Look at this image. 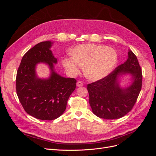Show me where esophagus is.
Segmentation results:
<instances>
[{
	"label": "esophagus",
	"instance_id": "esophagus-1",
	"mask_svg": "<svg viewBox=\"0 0 156 156\" xmlns=\"http://www.w3.org/2000/svg\"><path fill=\"white\" fill-rule=\"evenodd\" d=\"M77 87H82V86H83V83L82 81H78L77 82Z\"/></svg>",
	"mask_w": 156,
	"mask_h": 156
}]
</instances>
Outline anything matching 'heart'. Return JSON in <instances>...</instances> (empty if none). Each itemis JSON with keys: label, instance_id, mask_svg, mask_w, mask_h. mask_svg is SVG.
<instances>
[{"label": "heart", "instance_id": "1", "mask_svg": "<svg viewBox=\"0 0 156 156\" xmlns=\"http://www.w3.org/2000/svg\"><path fill=\"white\" fill-rule=\"evenodd\" d=\"M72 56L64 58L62 64L73 75L77 74L82 66L84 73L91 80L101 79L114 69L118 62V55L115 49L105 45L93 44H82L72 51Z\"/></svg>", "mask_w": 156, "mask_h": 156}]
</instances>
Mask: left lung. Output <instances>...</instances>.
Wrapping results in <instances>:
<instances>
[{
  "instance_id": "left-lung-1",
  "label": "left lung",
  "mask_w": 156,
  "mask_h": 156,
  "mask_svg": "<svg viewBox=\"0 0 156 156\" xmlns=\"http://www.w3.org/2000/svg\"><path fill=\"white\" fill-rule=\"evenodd\" d=\"M131 73L134 82L127 89L119 87L120 74ZM143 74L136 55L129 51L128 58L111 73L88 84L89 103L93 113L104 119H118L127 115L135 105L142 88Z\"/></svg>"
}]
</instances>
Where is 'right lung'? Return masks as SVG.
Segmentation results:
<instances>
[{
  "instance_id": "1",
  "label": "right lung",
  "mask_w": 156,
  "mask_h": 156,
  "mask_svg": "<svg viewBox=\"0 0 156 156\" xmlns=\"http://www.w3.org/2000/svg\"><path fill=\"white\" fill-rule=\"evenodd\" d=\"M50 41H42L23 56L16 75V92L25 112L37 119L53 120L63 114L67 101L76 88V79L61 77L54 71L57 60L50 50ZM48 63L51 69L48 80L36 77L35 67Z\"/></svg>"
}]
</instances>
